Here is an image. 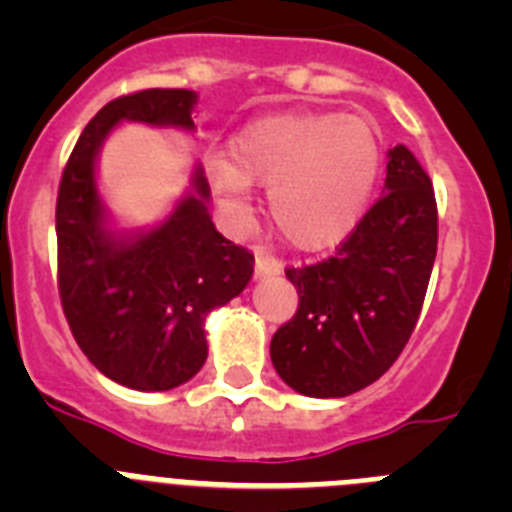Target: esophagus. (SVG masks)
I'll return each mask as SVG.
<instances>
[{"instance_id": "obj_1", "label": "esophagus", "mask_w": 512, "mask_h": 512, "mask_svg": "<svg viewBox=\"0 0 512 512\" xmlns=\"http://www.w3.org/2000/svg\"><path fill=\"white\" fill-rule=\"evenodd\" d=\"M282 269H284L282 259L271 256V253L264 251V248H256V277L259 279L277 277V274H282Z\"/></svg>"}]
</instances>
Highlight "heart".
<instances>
[{
    "instance_id": "heart-1",
    "label": "heart",
    "mask_w": 512,
    "mask_h": 512,
    "mask_svg": "<svg viewBox=\"0 0 512 512\" xmlns=\"http://www.w3.org/2000/svg\"><path fill=\"white\" fill-rule=\"evenodd\" d=\"M382 151L372 122L341 112H282L253 120L233 151L212 148L207 179L228 210L243 212L253 184L269 189L279 233L300 248L341 241L377 184Z\"/></svg>"
}]
</instances>
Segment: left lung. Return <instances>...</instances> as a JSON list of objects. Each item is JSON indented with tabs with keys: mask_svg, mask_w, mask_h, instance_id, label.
I'll use <instances>...</instances> for the list:
<instances>
[{
	"mask_svg": "<svg viewBox=\"0 0 512 512\" xmlns=\"http://www.w3.org/2000/svg\"><path fill=\"white\" fill-rule=\"evenodd\" d=\"M382 192L333 256L284 269L300 305L271 338V361L300 395L364 390L413 336L436 261V194L405 146L387 153Z\"/></svg>",
	"mask_w": 512,
	"mask_h": 512,
	"instance_id": "1",
	"label": "left lung"
}]
</instances>
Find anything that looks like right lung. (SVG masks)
I'll list each match as a JSON object with an SVG mask.
<instances>
[{"instance_id": "obj_1", "label": "right lung", "mask_w": 512, "mask_h": 512, "mask_svg": "<svg viewBox=\"0 0 512 512\" xmlns=\"http://www.w3.org/2000/svg\"><path fill=\"white\" fill-rule=\"evenodd\" d=\"M194 102L189 89H140L107 102L76 140L58 184L63 315L84 356L130 390L164 392L200 372L207 312L241 295L253 274V253L212 225L200 169L194 194L151 233L125 241L102 225L94 161L107 133L120 120L194 128Z\"/></svg>"}]
</instances>
